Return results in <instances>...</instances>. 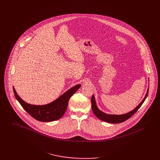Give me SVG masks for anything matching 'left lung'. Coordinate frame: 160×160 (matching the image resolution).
<instances>
[{"label": "left lung", "mask_w": 160, "mask_h": 160, "mask_svg": "<svg viewBox=\"0 0 160 160\" xmlns=\"http://www.w3.org/2000/svg\"><path fill=\"white\" fill-rule=\"evenodd\" d=\"M148 93V88L147 89V91L146 93V95L142 101L133 110L122 114H110L105 113L103 112H102L99 108L97 107V104H96V101L94 95H93L92 97L91 103H92V109L93 112L94 114L100 120L110 122V123H113V124H118V123H121L122 122H124L128 119L129 118H131L133 114H134L137 110L139 109V108L141 107V105L143 104L144 101L145 100Z\"/></svg>", "instance_id": "8db88e82"}]
</instances>
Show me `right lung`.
<instances>
[{
  "mask_svg": "<svg viewBox=\"0 0 160 160\" xmlns=\"http://www.w3.org/2000/svg\"><path fill=\"white\" fill-rule=\"evenodd\" d=\"M81 86L78 84L70 88L60 97L46 105H35L26 103L17 94L13 87L15 98L22 106L24 110L32 118L42 122H51L60 119L65 114L70 97Z\"/></svg>",
  "mask_w": 160,
  "mask_h": 160,
  "instance_id": "1",
  "label": "right lung"
}]
</instances>
